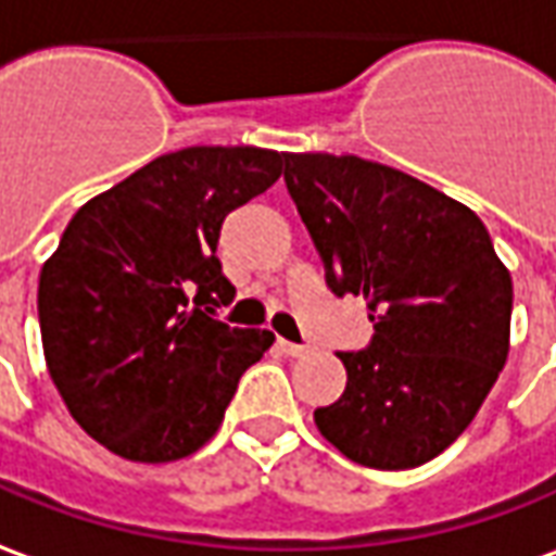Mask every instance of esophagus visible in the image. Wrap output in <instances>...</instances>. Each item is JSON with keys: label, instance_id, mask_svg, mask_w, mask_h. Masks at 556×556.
<instances>
[{"label": "esophagus", "instance_id": "obj_1", "mask_svg": "<svg viewBox=\"0 0 556 556\" xmlns=\"http://www.w3.org/2000/svg\"><path fill=\"white\" fill-rule=\"evenodd\" d=\"M278 348H281V351H285L287 357H305V354H308V351H312V348H308V344L287 342V339H278Z\"/></svg>", "mask_w": 556, "mask_h": 556}]
</instances>
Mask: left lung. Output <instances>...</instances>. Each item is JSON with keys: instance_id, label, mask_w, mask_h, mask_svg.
Masks as SVG:
<instances>
[{"instance_id": "1", "label": "left lung", "mask_w": 556, "mask_h": 556, "mask_svg": "<svg viewBox=\"0 0 556 556\" xmlns=\"http://www.w3.org/2000/svg\"><path fill=\"white\" fill-rule=\"evenodd\" d=\"M285 184L336 296H366L372 342L315 412L348 460L412 469L460 435L508 357L511 275L457 199L359 156L285 154Z\"/></svg>"}]
</instances>
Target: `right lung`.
Masks as SVG:
<instances>
[{
  "mask_svg": "<svg viewBox=\"0 0 556 556\" xmlns=\"http://www.w3.org/2000/svg\"><path fill=\"white\" fill-rule=\"evenodd\" d=\"M278 151L184 148L80 205L41 266L38 324L53 384L99 445L168 463L212 439L239 378L275 342L217 320L229 212L281 175Z\"/></svg>",
  "mask_w": 556,
  "mask_h": 556,
  "instance_id": "1",
  "label": "right lung"
}]
</instances>
